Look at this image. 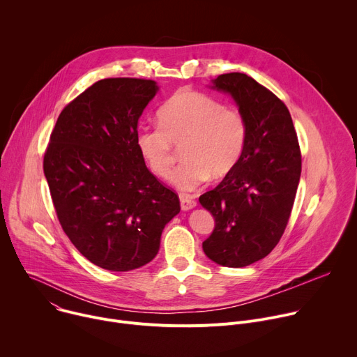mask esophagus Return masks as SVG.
I'll return each mask as SVG.
<instances>
[{"label":"esophagus","instance_id":"obj_1","mask_svg":"<svg viewBox=\"0 0 357 357\" xmlns=\"http://www.w3.org/2000/svg\"><path fill=\"white\" fill-rule=\"evenodd\" d=\"M196 206V200L190 196H181V209L182 211H190Z\"/></svg>","mask_w":357,"mask_h":357}]
</instances>
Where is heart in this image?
<instances>
[{
  "label": "heart",
  "instance_id": "heart-1",
  "mask_svg": "<svg viewBox=\"0 0 357 357\" xmlns=\"http://www.w3.org/2000/svg\"><path fill=\"white\" fill-rule=\"evenodd\" d=\"M158 123L138 130L137 146L149 169L168 179L176 159L174 149L182 146L184 162L171 177L172 185L182 192L195 190L209 178L218 181L227 176L245 148L244 116L200 91L174 94L160 109Z\"/></svg>",
  "mask_w": 357,
  "mask_h": 357
}]
</instances>
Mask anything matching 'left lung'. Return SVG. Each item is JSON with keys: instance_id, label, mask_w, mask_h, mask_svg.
<instances>
[{"instance_id": "obj_1", "label": "left lung", "mask_w": 357, "mask_h": 357, "mask_svg": "<svg viewBox=\"0 0 357 357\" xmlns=\"http://www.w3.org/2000/svg\"><path fill=\"white\" fill-rule=\"evenodd\" d=\"M209 87L234 100L247 123V141L234 169L199 197L215 218L202 247L216 264L240 268L278 244L299 183L301 151L287 106L252 77L226 73Z\"/></svg>"}]
</instances>
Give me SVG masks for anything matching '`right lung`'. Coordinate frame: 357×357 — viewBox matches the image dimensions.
Instances as JSON below:
<instances>
[{"label":"right lung","instance_id":"1","mask_svg":"<svg viewBox=\"0 0 357 357\" xmlns=\"http://www.w3.org/2000/svg\"><path fill=\"white\" fill-rule=\"evenodd\" d=\"M154 80L96 82L61 113L43 172L63 231L97 267L131 271L158 254L181 211L178 195L152 175L137 146L138 120Z\"/></svg>","mask_w":357,"mask_h":357}]
</instances>
